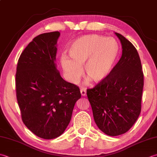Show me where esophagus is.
<instances>
[{"instance_id":"obj_1","label":"esophagus","mask_w":157,"mask_h":157,"mask_svg":"<svg viewBox=\"0 0 157 157\" xmlns=\"http://www.w3.org/2000/svg\"><path fill=\"white\" fill-rule=\"evenodd\" d=\"M80 93H81L82 96H86V90L85 88H81Z\"/></svg>"}]
</instances>
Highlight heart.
Instances as JSON below:
<instances>
[{
	"label": "heart",
	"instance_id": "heart-1",
	"mask_svg": "<svg viewBox=\"0 0 157 157\" xmlns=\"http://www.w3.org/2000/svg\"><path fill=\"white\" fill-rule=\"evenodd\" d=\"M68 52L71 59L64 56L60 59L67 79L71 83L78 82L84 67L86 76L92 82L99 83L109 75L114 67L119 45L112 37L87 35L73 41Z\"/></svg>",
	"mask_w": 157,
	"mask_h": 157
}]
</instances>
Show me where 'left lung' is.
<instances>
[{
    "mask_svg": "<svg viewBox=\"0 0 157 157\" xmlns=\"http://www.w3.org/2000/svg\"><path fill=\"white\" fill-rule=\"evenodd\" d=\"M115 34L122 45L121 59L105 79L86 92L95 123L109 136L125 133L136 122L144 87V73L136 48L124 36Z\"/></svg>",
    "mask_w": 157,
    "mask_h": 157,
    "instance_id": "8db88e82",
    "label": "left lung"
}]
</instances>
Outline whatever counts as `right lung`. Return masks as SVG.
I'll use <instances>...</instances> for the list:
<instances>
[{"mask_svg":"<svg viewBox=\"0 0 157 157\" xmlns=\"http://www.w3.org/2000/svg\"><path fill=\"white\" fill-rule=\"evenodd\" d=\"M58 31L33 39L19 58L15 74L16 97L24 124L43 139L59 137L81 98L76 85L64 80L55 63Z\"/></svg>","mask_w":157,"mask_h":157,"instance_id":"1","label":"right lung"}]
</instances>
